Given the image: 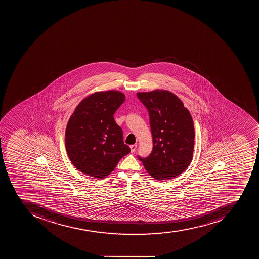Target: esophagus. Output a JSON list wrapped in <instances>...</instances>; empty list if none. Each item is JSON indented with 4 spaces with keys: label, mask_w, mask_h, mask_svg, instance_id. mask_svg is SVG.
I'll list each match as a JSON object with an SVG mask.
<instances>
[{
    "label": "esophagus",
    "mask_w": 259,
    "mask_h": 259,
    "mask_svg": "<svg viewBox=\"0 0 259 259\" xmlns=\"http://www.w3.org/2000/svg\"><path fill=\"white\" fill-rule=\"evenodd\" d=\"M131 152H132V153L135 152V151H136V149H137V144L131 145Z\"/></svg>",
    "instance_id": "esophagus-1"
}]
</instances>
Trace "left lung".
<instances>
[{"label": "left lung", "mask_w": 259, "mask_h": 259, "mask_svg": "<svg viewBox=\"0 0 259 259\" xmlns=\"http://www.w3.org/2000/svg\"><path fill=\"white\" fill-rule=\"evenodd\" d=\"M137 96L148 110L153 139L151 155L139 159L157 181L174 179L193 159L195 133L190 111L169 91L138 92Z\"/></svg>", "instance_id": "8db88e82"}]
</instances>
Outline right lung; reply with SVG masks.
Masks as SVG:
<instances>
[{"instance_id":"1","label":"right lung","mask_w":259,"mask_h":259,"mask_svg":"<svg viewBox=\"0 0 259 259\" xmlns=\"http://www.w3.org/2000/svg\"><path fill=\"white\" fill-rule=\"evenodd\" d=\"M125 96L118 91L96 92L76 107L65 128V149L73 166L102 179L131 152L114 115Z\"/></svg>"}]
</instances>
